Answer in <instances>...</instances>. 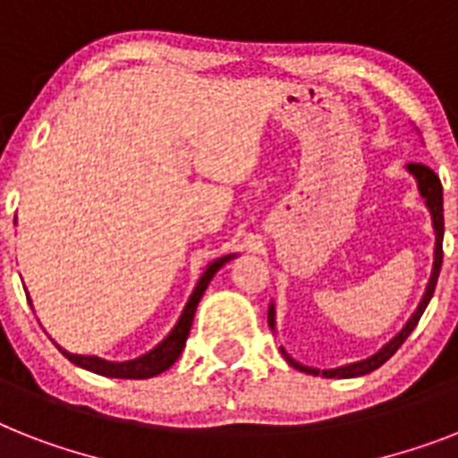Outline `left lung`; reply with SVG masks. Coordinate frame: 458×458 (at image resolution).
<instances>
[{
	"label": "left lung",
	"instance_id": "1",
	"mask_svg": "<svg viewBox=\"0 0 458 458\" xmlns=\"http://www.w3.org/2000/svg\"><path fill=\"white\" fill-rule=\"evenodd\" d=\"M407 169L414 174L416 183H419V192L421 197L426 199V207L430 209V216H433V230H435V261H433V273H430V280H428V287H426V293H423L421 303L416 308V313L411 315L410 322L403 327V332L397 334L393 341L381 348L378 352H374L371 358L362 360V362H352V364H345V367H336V369H313V367H303L299 364L296 360H292L284 352V348H280L284 360H287L292 367H296L299 371H306V374H313V377H322L325 378H352V377H364V374H369V371L378 369L386 360H390L395 355V351L400 345L407 341L411 332H414V327L419 325V319H421L423 310L428 306V301L433 299V292H435V284H437V275H440V267H442V235H445V214H442V183L440 178L435 176V171L426 165H407ZM267 325L270 329H275V306L267 308Z\"/></svg>",
	"mask_w": 458,
	"mask_h": 458
}]
</instances>
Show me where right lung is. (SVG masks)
I'll list each match as a JSON object with an SVG mask.
<instances>
[{
  "instance_id": "1",
  "label": "right lung",
  "mask_w": 458,
  "mask_h": 458,
  "mask_svg": "<svg viewBox=\"0 0 458 458\" xmlns=\"http://www.w3.org/2000/svg\"><path fill=\"white\" fill-rule=\"evenodd\" d=\"M230 259H233V256H223V259H216V261L207 266V270H204L202 277H199V282H197L195 292L191 293V299H188V303H185L183 315L178 318L176 327H174L169 336H166L165 341L157 345V348H152L150 352H145V355H140V358H136V360H129V362H106V360L94 358V355H72V352L63 351V348H61V352L72 364H77V367H81V369L94 371V374H100V377H110V378L157 377V374H162V371L169 369L171 364L178 360V355L183 352L185 341H188V334H191L192 318H195L197 303H199V299H202L204 289L209 287L211 277L216 275L218 267H221L225 261H230Z\"/></svg>"
}]
</instances>
